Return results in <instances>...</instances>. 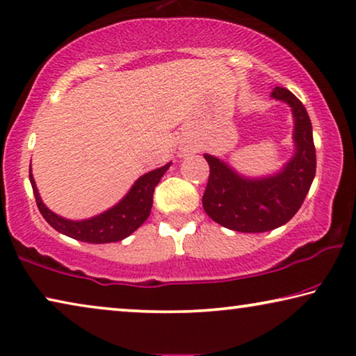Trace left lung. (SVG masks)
Returning a JSON list of instances; mask_svg holds the SVG:
<instances>
[{
    "instance_id": "1",
    "label": "left lung",
    "mask_w": 356,
    "mask_h": 356,
    "mask_svg": "<svg viewBox=\"0 0 356 356\" xmlns=\"http://www.w3.org/2000/svg\"><path fill=\"white\" fill-rule=\"evenodd\" d=\"M272 99L288 104L294 118V155L272 176L246 177L220 158L206 153L209 179L203 208L212 220L241 233H262L284 225L300 209L316 172V153L309 113L284 88Z\"/></svg>"
}]
</instances>
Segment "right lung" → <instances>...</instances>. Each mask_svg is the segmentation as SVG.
<instances>
[{
  "label": "right lung",
  "mask_w": 356,
  "mask_h": 356,
  "mask_svg": "<svg viewBox=\"0 0 356 356\" xmlns=\"http://www.w3.org/2000/svg\"><path fill=\"white\" fill-rule=\"evenodd\" d=\"M169 166H171V163L164 164V166L153 169V171L140 176L136 180L134 185H132L129 192L113 208L84 220L65 219V217L56 214V212H52L47 208L42 203L38 188H36L31 168L30 184L31 188H33V195L41 216L44 217L52 229H56L62 235L73 238V240L102 245V243H115L124 240V238L129 236L132 232H136L148 219L153 204V192H155V187L164 176V172L168 171Z\"/></svg>",
  "instance_id": "right-lung-1"
}]
</instances>
